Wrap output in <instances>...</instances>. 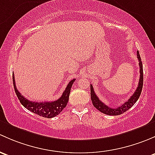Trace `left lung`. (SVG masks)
I'll return each mask as SVG.
<instances>
[{
    "instance_id": "left-lung-1",
    "label": "left lung",
    "mask_w": 155,
    "mask_h": 155,
    "mask_svg": "<svg viewBox=\"0 0 155 155\" xmlns=\"http://www.w3.org/2000/svg\"><path fill=\"white\" fill-rule=\"evenodd\" d=\"M137 58L139 60V66H140V80H139L138 86H137V88L135 90L134 93L130 96V98H129L127 101H126L123 104H122L121 106L118 107L117 108H112L108 107L107 105H106L105 104H104L101 101H100L99 98H98V96L95 94V91H94L93 87L91 84L90 85V94H91V100H92V104L93 106L96 108L97 110L100 111V112L104 113V114L110 115V116H117V115L122 114L123 113L126 112L127 110H128L131 107L134 106L135 103H136L138 98H140V95L141 94L142 89H143V63H142L141 58H140V54L139 51H137Z\"/></svg>"
}]
</instances>
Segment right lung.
<instances>
[{"label":"right lung","instance_id":"right-lung-1","mask_svg":"<svg viewBox=\"0 0 155 155\" xmlns=\"http://www.w3.org/2000/svg\"><path fill=\"white\" fill-rule=\"evenodd\" d=\"M12 81H13V86L15 89V94L18 97V100L21 104L25 107V108L31 112L36 113L39 116H42L45 118H53L57 116L63 111L66 107L68 103V98H69L70 91L72 84H74L75 79H73L70 81L67 85L66 89L63 92V95L59 99L54 101H45V102H35L30 101L23 96L20 92H18L16 88L15 82V77L14 74H12Z\"/></svg>","mask_w":155,"mask_h":155}]
</instances>
